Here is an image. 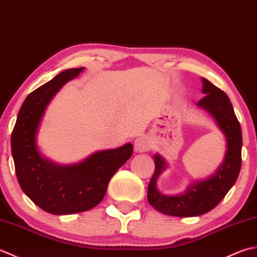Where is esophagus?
Here are the masks:
<instances>
[{
	"mask_svg": "<svg viewBox=\"0 0 257 257\" xmlns=\"http://www.w3.org/2000/svg\"><path fill=\"white\" fill-rule=\"evenodd\" d=\"M151 149V144L149 140L144 138V136H140L135 140L134 142V151L138 152V153H143V152L149 151Z\"/></svg>",
	"mask_w": 257,
	"mask_h": 257,
	"instance_id": "esophagus-1",
	"label": "esophagus"
}]
</instances>
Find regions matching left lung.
I'll return each mask as SVG.
<instances>
[{"label": "left lung", "mask_w": 257, "mask_h": 257, "mask_svg": "<svg viewBox=\"0 0 257 257\" xmlns=\"http://www.w3.org/2000/svg\"><path fill=\"white\" fill-rule=\"evenodd\" d=\"M204 96L196 105L205 111L224 134L226 150L223 162L211 176L193 182L176 195L162 194L158 188L160 175L167 169L166 161L156 153L153 159L155 171L149 190V203L166 215L191 217L205 214L221 202L236 182L242 164V130L228 96L218 87L202 77Z\"/></svg>", "instance_id": "left-lung-1"}]
</instances>
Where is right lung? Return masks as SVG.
Returning a JSON list of instances; mask_svg holds the SVG:
<instances>
[{"label": "right lung", "mask_w": 257, "mask_h": 257, "mask_svg": "<svg viewBox=\"0 0 257 257\" xmlns=\"http://www.w3.org/2000/svg\"><path fill=\"white\" fill-rule=\"evenodd\" d=\"M84 67L61 72L25 98L11 136L15 173L22 191L43 211L54 215L85 212L101 203L109 180L133 153L132 143L94 152L74 164H59L41 154L38 133L56 93Z\"/></svg>", "instance_id": "obj_1"}]
</instances>
